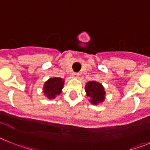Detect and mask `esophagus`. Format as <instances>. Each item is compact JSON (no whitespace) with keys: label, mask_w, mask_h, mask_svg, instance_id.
I'll list each match as a JSON object with an SVG mask.
<instances>
[{"label":"esophagus","mask_w":150,"mask_h":150,"mask_svg":"<svg viewBox=\"0 0 150 150\" xmlns=\"http://www.w3.org/2000/svg\"><path fill=\"white\" fill-rule=\"evenodd\" d=\"M79 75V73H74V74H73V76H74V78H78Z\"/></svg>","instance_id":"1"}]
</instances>
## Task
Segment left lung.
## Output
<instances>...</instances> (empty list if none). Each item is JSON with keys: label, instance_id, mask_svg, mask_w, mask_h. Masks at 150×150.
Here are the masks:
<instances>
[{"label": "left lung", "instance_id": "1", "mask_svg": "<svg viewBox=\"0 0 150 150\" xmlns=\"http://www.w3.org/2000/svg\"><path fill=\"white\" fill-rule=\"evenodd\" d=\"M86 95L90 98V102L94 105L100 104L105 99V91L104 86L96 81H89L86 85Z\"/></svg>", "mask_w": 150, "mask_h": 150}]
</instances>
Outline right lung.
Wrapping results in <instances>:
<instances>
[{
    "instance_id": "obj_1",
    "label": "right lung",
    "mask_w": 150,
    "mask_h": 150,
    "mask_svg": "<svg viewBox=\"0 0 150 150\" xmlns=\"http://www.w3.org/2000/svg\"><path fill=\"white\" fill-rule=\"evenodd\" d=\"M64 80L62 78L53 77L49 79L43 86V92L49 99H54L57 95L62 93Z\"/></svg>"
}]
</instances>
